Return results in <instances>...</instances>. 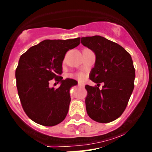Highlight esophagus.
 Returning a JSON list of instances; mask_svg holds the SVG:
<instances>
[{"instance_id":"1","label":"esophagus","mask_w":152,"mask_h":152,"mask_svg":"<svg viewBox=\"0 0 152 152\" xmlns=\"http://www.w3.org/2000/svg\"><path fill=\"white\" fill-rule=\"evenodd\" d=\"M78 86H79V87H84V86H85V85H84L83 84H82V83H78Z\"/></svg>"}]
</instances>
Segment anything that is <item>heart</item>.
I'll return each instance as SVG.
<instances>
[{
  "instance_id": "1",
  "label": "heart",
  "mask_w": 152,
  "mask_h": 152,
  "mask_svg": "<svg viewBox=\"0 0 152 152\" xmlns=\"http://www.w3.org/2000/svg\"><path fill=\"white\" fill-rule=\"evenodd\" d=\"M70 77L73 78V79H76V80L79 81V82H82V81H83L85 79V75L82 73H76L70 75Z\"/></svg>"
}]
</instances>
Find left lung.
I'll list each match as a JSON object with an SVG mask.
<instances>
[{"mask_svg":"<svg viewBox=\"0 0 152 152\" xmlns=\"http://www.w3.org/2000/svg\"><path fill=\"white\" fill-rule=\"evenodd\" d=\"M81 43L96 54L90 79L97 85H85L87 113L94 121L110 123L123 114L134 88L132 56L120 45L99 35L83 37ZM102 82L104 85L100 90Z\"/></svg>","mask_w":152,"mask_h":152,"instance_id":"1","label":"left lung"}]
</instances>
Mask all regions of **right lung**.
Instances as JSON below:
<instances>
[{"label": "right lung", "mask_w": 152, "mask_h": 152, "mask_svg": "<svg viewBox=\"0 0 152 152\" xmlns=\"http://www.w3.org/2000/svg\"><path fill=\"white\" fill-rule=\"evenodd\" d=\"M80 44V38L45 40L22 54L15 70L16 86L22 107L38 124L53 126L62 122L68 112L70 89L74 79L63 80L62 61L69 50ZM53 78L61 82L59 88L49 87Z\"/></svg>", "instance_id": "add662e5"}]
</instances>
